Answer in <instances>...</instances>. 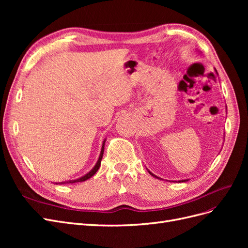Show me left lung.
<instances>
[{
    "mask_svg": "<svg viewBox=\"0 0 248 248\" xmlns=\"http://www.w3.org/2000/svg\"><path fill=\"white\" fill-rule=\"evenodd\" d=\"M149 172H150V174H151V175H152V176H153V177H155V178H158V177H156V176H155V175H153V174H152V172H151V171H149ZM158 179H159V178H158ZM185 181H187V180H182V181H179V182H185Z\"/></svg>",
    "mask_w": 248,
    "mask_h": 248,
    "instance_id": "8db88e82",
    "label": "left lung"
}]
</instances>
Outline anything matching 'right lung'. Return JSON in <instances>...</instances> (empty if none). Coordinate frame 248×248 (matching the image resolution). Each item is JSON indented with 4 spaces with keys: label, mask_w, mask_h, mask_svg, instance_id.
I'll use <instances>...</instances> for the list:
<instances>
[{
    "label": "right lung",
    "mask_w": 248,
    "mask_h": 248,
    "mask_svg": "<svg viewBox=\"0 0 248 248\" xmlns=\"http://www.w3.org/2000/svg\"><path fill=\"white\" fill-rule=\"evenodd\" d=\"M104 144H106V140L103 141L102 144V148H101V152H100V155H99V159L98 161H97L96 166L91 170V171H89L87 175H85L84 177H81L79 179H77V180H70V181H67L66 183H76V182H81V181H86V180L90 179L92 176L95 175V172L98 170V169L100 168V163H101V159H102V155H103V151H104Z\"/></svg>",
    "instance_id": "add662e5"
}]
</instances>
